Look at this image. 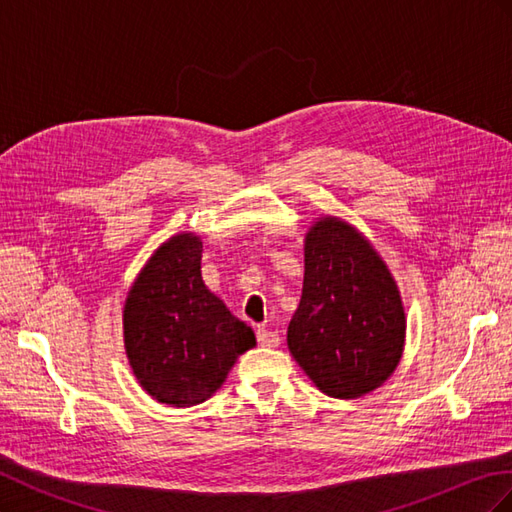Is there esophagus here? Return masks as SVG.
<instances>
[{
	"label": "esophagus",
	"instance_id": "obj_1",
	"mask_svg": "<svg viewBox=\"0 0 512 512\" xmlns=\"http://www.w3.org/2000/svg\"><path fill=\"white\" fill-rule=\"evenodd\" d=\"M256 339H258V344L262 348H277V346H280V335H277L275 331L265 329V327L256 329Z\"/></svg>",
	"mask_w": 512,
	"mask_h": 512
}]
</instances>
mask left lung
I'll return each instance as SVG.
<instances>
[{
    "instance_id": "8db88e82",
    "label": "left lung",
    "mask_w": 512,
    "mask_h": 512,
    "mask_svg": "<svg viewBox=\"0 0 512 512\" xmlns=\"http://www.w3.org/2000/svg\"><path fill=\"white\" fill-rule=\"evenodd\" d=\"M305 273L288 350L335 399H356L393 376L406 346V309L393 273L350 222L322 215L305 232Z\"/></svg>"
}]
</instances>
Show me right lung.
I'll return each mask as SVG.
<instances>
[{
    "instance_id": "add662e5",
    "label": "right lung",
    "mask_w": 512,
    "mask_h": 512,
    "mask_svg": "<svg viewBox=\"0 0 512 512\" xmlns=\"http://www.w3.org/2000/svg\"><path fill=\"white\" fill-rule=\"evenodd\" d=\"M200 260L203 239L177 232L151 254L123 303L132 374L166 406L203 404L256 346L254 331L205 286Z\"/></svg>"
}]
</instances>
